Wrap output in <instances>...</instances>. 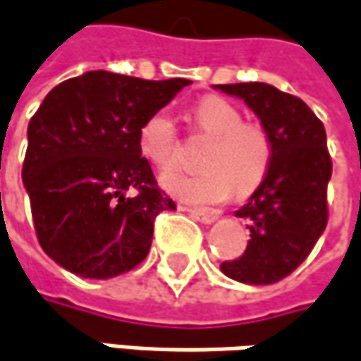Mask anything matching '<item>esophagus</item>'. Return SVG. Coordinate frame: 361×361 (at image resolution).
I'll return each instance as SVG.
<instances>
[{
	"label": "esophagus",
	"mask_w": 361,
	"mask_h": 361,
	"mask_svg": "<svg viewBox=\"0 0 361 361\" xmlns=\"http://www.w3.org/2000/svg\"><path fill=\"white\" fill-rule=\"evenodd\" d=\"M190 217H195L197 221H201V224H213L219 215L217 213H209V211H199V209H189Z\"/></svg>",
	"instance_id": "34e87169"
}]
</instances>
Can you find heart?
I'll return each mask as SVG.
<instances>
[{"mask_svg": "<svg viewBox=\"0 0 361 361\" xmlns=\"http://www.w3.org/2000/svg\"><path fill=\"white\" fill-rule=\"evenodd\" d=\"M192 119L211 144L203 150V171L171 172L164 189L190 205H215L238 190L250 195L262 185L274 158V142L260 123L243 121L242 111L227 99L209 95L197 101ZM137 148L156 169L171 171L178 162V137L169 111H154L137 132Z\"/></svg>", "mask_w": 361, "mask_h": 361, "instance_id": "heart-1", "label": "heart"}]
</instances>
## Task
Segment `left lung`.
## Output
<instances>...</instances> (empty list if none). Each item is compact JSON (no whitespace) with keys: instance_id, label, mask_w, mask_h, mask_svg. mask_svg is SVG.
Listing matches in <instances>:
<instances>
[{"instance_id":"8db88e82","label":"left lung","mask_w":361,"mask_h":361,"mask_svg":"<svg viewBox=\"0 0 361 361\" xmlns=\"http://www.w3.org/2000/svg\"><path fill=\"white\" fill-rule=\"evenodd\" d=\"M240 97L274 142V158L262 185L235 217L250 221V242L221 272L243 284H274L295 272L327 226L331 156L327 134L311 107L268 82L215 85Z\"/></svg>"}]
</instances>
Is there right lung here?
<instances>
[{
    "label": "right lung",
    "instance_id": "obj_1",
    "mask_svg": "<svg viewBox=\"0 0 361 361\" xmlns=\"http://www.w3.org/2000/svg\"><path fill=\"white\" fill-rule=\"evenodd\" d=\"M187 85L89 71L46 95L27 123L22 180L38 242L59 266L105 280L148 256L156 215L176 205L137 132Z\"/></svg>",
    "mask_w": 361,
    "mask_h": 361
}]
</instances>
